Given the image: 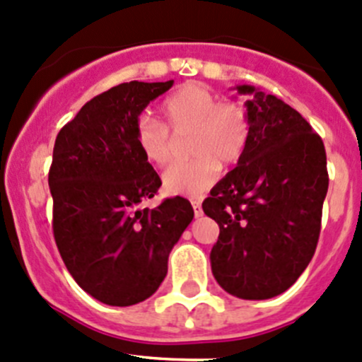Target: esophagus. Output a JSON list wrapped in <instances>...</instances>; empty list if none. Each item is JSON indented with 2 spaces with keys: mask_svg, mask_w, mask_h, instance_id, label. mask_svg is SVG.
Returning <instances> with one entry per match:
<instances>
[{
  "mask_svg": "<svg viewBox=\"0 0 362 362\" xmlns=\"http://www.w3.org/2000/svg\"><path fill=\"white\" fill-rule=\"evenodd\" d=\"M192 208H194V215H196V216L203 215V210H201L199 201H192Z\"/></svg>",
  "mask_w": 362,
  "mask_h": 362,
  "instance_id": "obj_1",
  "label": "esophagus"
}]
</instances>
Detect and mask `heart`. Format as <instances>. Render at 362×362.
Wrapping results in <instances>:
<instances>
[{"mask_svg": "<svg viewBox=\"0 0 362 362\" xmlns=\"http://www.w3.org/2000/svg\"><path fill=\"white\" fill-rule=\"evenodd\" d=\"M163 123L140 117L135 142L144 159L165 166L173 154L171 133L191 132V161L175 163L163 175V187L175 196H199L215 184L220 165L234 166L245 156L251 139L248 109L235 100H218L211 90L187 83L163 102Z\"/></svg>", "mask_w": 362, "mask_h": 362, "instance_id": "1", "label": "heart"}]
</instances>
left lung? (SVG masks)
<instances>
[{
  "instance_id": "8db88e82",
  "label": "left lung",
  "mask_w": 362,
  "mask_h": 362,
  "mask_svg": "<svg viewBox=\"0 0 362 362\" xmlns=\"http://www.w3.org/2000/svg\"><path fill=\"white\" fill-rule=\"evenodd\" d=\"M251 117L241 161L203 201L220 227L210 260L216 283L245 300L281 295L314 257L328 192L326 151L302 114L255 86H238Z\"/></svg>"
}]
</instances>
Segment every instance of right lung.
Segmentation results:
<instances>
[{"mask_svg":"<svg viewBox=\"0 0 362 362\" xmlns=\"http://www.w3.org/2000/svg\"><path fill=\"white\" fill-rule=\"evenodd\" d=\"M171 85L112 86L83 105L53 147L48 185L57 248L76 283L107 305H135L158 290L171 248L194 218L180 196L139 208L161 178L136 147V121Z\"/></svg>","mask_w":362,"mask_h":362,"instance_id":"obj_1","label":"right lung"}]
</instances>
